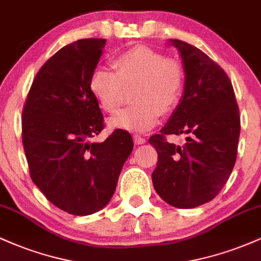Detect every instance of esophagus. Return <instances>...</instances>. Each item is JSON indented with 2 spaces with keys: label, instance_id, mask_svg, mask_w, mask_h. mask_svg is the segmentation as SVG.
Returning a JSON list of instances; mask_svg holds the SVG:
<instances>
[{
  "label": "esophagus",
  "instance_id": "esophagus-1",
  "mask_svg": "<svg viewBox=\"0 0 261 261\" xmlns=\"http://www.w3.org/2000/svg\"><path fill=\"white\" fill-rule=\"evenodd\" d=\"M134 142L136 143V145H142V143L146 142V140H145V137L140 136V135H135V136H134Z\"/></svg>",
  "mask_w": 261,
  "mask_h": 261
}]
</instances>
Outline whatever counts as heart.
I'll return each instance as SVG.
<instances>
[{"label": "heart", "instance_id": "1", "mask_svg": "<svg viewBox=\"0 0 261 261\" xmlns=\"http://www.w3.org/2000/svg\"><path fill=\"white\" fill-rule=\"evenodd\" d=\"M114 68L93 70L89 91L94 99L104 112L114 113L121 103L124 87L136 83L131 92L136 103L113 116L110 127L143 133L160 121L162 113L178 106L185 87V71L176 60L136 45L115 56Z\"/></svg>", "mask_w": 261, "mask_h": 261}]
</instances>
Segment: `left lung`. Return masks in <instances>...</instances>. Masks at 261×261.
<instances>
[{
	"label": "left lung",
	"mask_w": 261,
	"mask_h": 261,
	"mask_svg": "<svg viewBox=\"0 0 261 261\" xmlns=\"http://www.w3.org/2000/svg\"><path fill=\"white\" fill-rule=\"evenodd\" d=\"M185 71L182 95L169 120L149 143L158 153L152 182L157 194L178 208L211 201L228 180L237 158L241 118L232 83L222 68L185 41L169 39ZM187 135L184 146L166 134Z\"/></svg>",
	"instance_id": "8db88e82"
}]
</instances>
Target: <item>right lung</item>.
I'll return each instance as SVG.
<instances>
[{
  "label": "right lung",
  "instance_id": "obj_1",
  "mask_svg": "<svg viewBox=\"0 0 261 261\" xmlns=\"http://www.w3.org/2000/svg\"><path fill=\"white\" fill-rule=\"evenodd\" d=\"M106 43L81 39L60 49L39 70L23 109L32 180L50 202L74 216L107 206L134 148L131 135L121 128L103 142H89L104 127L89 79Z\"/></svg>",
  "mask_w": 261,
  "mask_h": 261
}]
</instances>
